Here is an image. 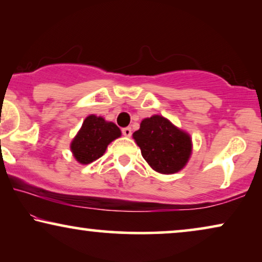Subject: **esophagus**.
Segmentation results:
<instances>
[{
    "label": "esophagus",
    "mask_w": 262,
    "mask_h": 262,
    "mask_svg": "<svg viewBox=\"0 0 262 262\" xmlns=\"http://www.w3.org/2000/svg\"><path fill=\"white\" fill-rule=\"evenodd\" d=\"M123 135L125 136V137H130V136L132 135L131 127H124L123 128Z\"/></svg>",
    "instance_id": "obj_1"
}]
</instances>
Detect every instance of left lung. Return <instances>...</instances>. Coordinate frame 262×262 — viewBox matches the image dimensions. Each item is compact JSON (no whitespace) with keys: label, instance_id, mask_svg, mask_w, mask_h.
Segmentation results:
<instances>
[{"label":"left lung","instance_id":"1","mask_svg":"<svg viewBox=\"0 0 262 262\" xmlns=\"http://www.w3.org/2000/svg\"><path fill=\"white\" fill-rule=\"evenodd\" d=\"M132 137L141 148L143 159L157 173H178L191 157V136L159 114L143 119Z\"/></svg>","mask_w":262,"mask_h":262}]
</instances>
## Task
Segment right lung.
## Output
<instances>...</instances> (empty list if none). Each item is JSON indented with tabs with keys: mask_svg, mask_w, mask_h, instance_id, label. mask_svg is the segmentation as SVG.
Masks as SVG:
<instances>
[{
	"mask_svg": "<svg viewBox=\"0 0 262 262\" xmlns=\"http://www.w3.org/2000/svg\"><path fill=\"white\" fill-rule=\"evenodd\" d=\"M120 136L121 131L116 124L91 114L71 141L70 150L78 163L89 164L101 157L110 143Z\"/></svg>",
	"mask_w": 262,
	"mask_h": 262,
	"instance_id": "add662e5",
	"label": "right lung"
}]
</instances>
